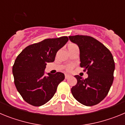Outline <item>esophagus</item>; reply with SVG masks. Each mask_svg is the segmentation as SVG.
<instances>
[{
  "instance_id": "obj_1",
  "label": "esophagus",
  "mask_w": 125,
  "mask_h": 125,
  "mask_svg": "<svg viewBox=\"0 0 125 125\" xmlns=\"http://www.w3.org/2000/svg\"><path fill=\"white\" fill-rule=\"evenodd\" d=\"M70 77L71 75L68 74H65V78H66V79H68V78H69Z\"/></svg>"
}]
</instances>
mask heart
<instances>
[{
    "mask_svg": "<svg viewBox=\"0 0 125 125\" xmlns=\"http://www.w3.org/2000/svg\"><path fill=\"white\" fill-rule=\"evenodd\" d=\"M72 45H74V44H69V46H68V47L70 46H72ZM71 68H72V66H69L67 67V69H68V70H70V69H71Z\"/></svg>",
    "mask_w": 125,
    "mask_h": 125,
    "instance_id": "1",
    "label": "heart"
}]
</instances>
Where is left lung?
<instances>
[{
    "mask_svg": "<svg viewBox=\"0 0 125 125\" xmlns=\"http://www.w3.org/2000/svg\"><path fill=\"white\" fill-rule=\"evenodd\" d=\"M79 49L80 66L87 70L83 79L76 75L77 84L71 88L74 98L87 106L96 105L108 94L113 82L115 65L111 52L102 43L87 36H69Z\"/></svg>",
    "mask_w": 125,
    "mask_h": 125,
    "instance_id": "obj_1",
    "label": "left lung"
}]
</instances>
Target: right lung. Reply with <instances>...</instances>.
Returning <instances> with one entry per match:
<instances>
[{
  "label": "right lung",
  "mask_w": 125,
  "mask_h": 125,
  "mask_svg": "<svg viewBox=\"0 0 125 125\" xmlns=\"http://www.w3.org/2000/svg\"><path fill=\"white\" fill-rule=\"evenodd\" d=\"M68 41L66 36L47 39L27 46L17 56L12 73L15 87L24 101L40 106L54 96L64 74L49 73L45 76L44 71L47 62L54 61L57 52Z\"/></svg>",
  "instance_id": "obj_1"
}]
</instances>
